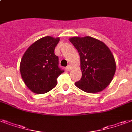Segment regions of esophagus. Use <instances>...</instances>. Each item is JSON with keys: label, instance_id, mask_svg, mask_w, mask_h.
Returning a JSON list of instances; mask_svg holds the SVG:
<instances>
[{"label": "esophagus", "instance_id": "obj_1", "mask_svg": "<svg viewBox=\"0 0 132 132\" xmlns=\"http://www.w3.org/2000/svg\"><path fill=\"white\" fill-rule=\"evenodd\" d=\"M72 69V67L70 66H67V67H66V70H68V71H70V70Z\"/></svg>", "mask_w": 132, "mask_h": 132}]
</instances>
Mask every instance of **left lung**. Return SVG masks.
I'll return each mask as SVG.
<instances>
[{"instance_id":"1","label":"left lung","mask_w":132,"mask_h":132,"mask_svg":"<svg viewBox=\"0 0 132 132\" xmlns=\"http://www.w3.org/2000/svg\"><path fill=\"white\" fill-rule=\"evenodd\" d=\"M79 51L82 77L75 85L83 92L94 94L104 90L116 71V63L110 49L91 36L69 38Z\"/></svg>"}]
</instances>
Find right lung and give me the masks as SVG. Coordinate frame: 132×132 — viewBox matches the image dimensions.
Segmentation results:
<instances>
[{
    "instance_id": "right-lung-1",
    "label": "right lung",
    "mask_w": 132,
    "mask_h": 132,
    "mask_svg": "<svg viewBox=\"0 0 132 132\" xmlns=\"http://www.w3.org/2000/svg\"><path fill=\"white\" fill-rule=\"evenodd\" d=\"M60 38L45 36L32 43L20 62V73L28 88L35 94L49 92L56 86L57 78L64 72L59 68L54 49Z\"/></svg>"
}]
</instances>
